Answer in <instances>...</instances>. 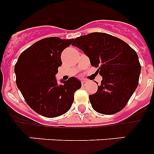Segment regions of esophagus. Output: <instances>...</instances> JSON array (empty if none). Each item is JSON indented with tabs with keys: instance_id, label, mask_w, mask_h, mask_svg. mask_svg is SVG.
Masks as SVG:
<instances>
[{
	"instance_id": "34e87169",
	"label": "esophagus",
	"mask_w": 154,
	"mask_h": 154,
	"mask_svg": "<svg viewBox=\"0 0 154 154\" xmlns=\"http://www.w3.org/2000/svg\"><path fill=\"white\" fill-rule=\"evenodd\" d=\"M86 84H87V81H85V80H82V85H83V86H85Z\"/></svg>"
}]
</instances>
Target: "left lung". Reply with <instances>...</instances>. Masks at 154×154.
<instances>
[{
	"label": "left lung",
	"mask_w": 154,
	"mask_h": 154,
	"mask_svg": "<svg viewBox=\"0 0 154 154\" xmlns=\"http://www.w3.org/2000/svg\"><path fill=\"white\" fill-rule=\"evenodd\" d=\"M72 45L103 77L97 92L89 96L93 109L105 115L123 109L138 85L141 66L137 52L123 40L102 32L78 37Z\"/></svg>",
	"instance_id": "1"
}]
</instances>
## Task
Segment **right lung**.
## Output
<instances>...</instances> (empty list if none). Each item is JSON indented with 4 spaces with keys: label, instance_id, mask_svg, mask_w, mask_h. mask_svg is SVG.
Masks as SVG:
<instances>
[{
    "label": "right lung",
    "instance_id": "right-lung-1",
    "mask_svg": "<svg viewBox=\"0 0 154 154\" xmlns=\"http://www.w3.org/2000/svg\"><path fill=\"white\" fill-rule=\"evenodd\" d=\"M74 39L43 38L24 50L14 66L16 84L26 103L37 113L54 118L70 109L74 93L82 86L75 77L61 80L55 75L62 65L61 55Z\"/></svg>",
    "mask_w": 154,
    "mask_h": 154
}]
</instances>
